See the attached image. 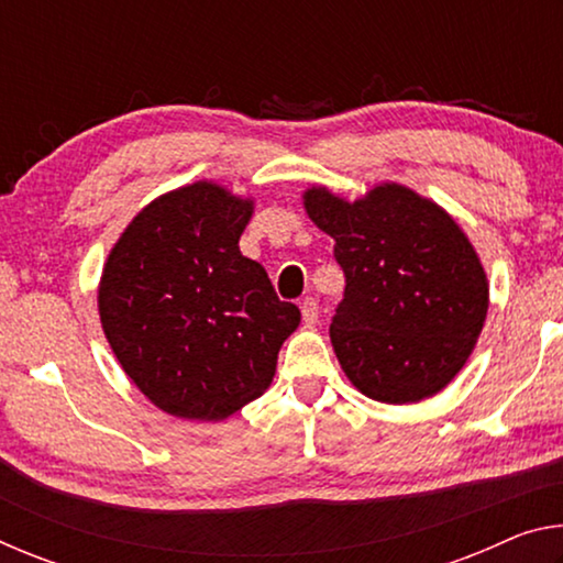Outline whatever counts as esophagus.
Listing matches in <instances>:
<instances>
[{"instance_id": "1", "label": "esophagus", "mask_w": 563, "mask_h": 563, "mask_svg": "<svg viewBox=\"0 0 563 563\" xmlns=\"http://www.w3.org/2000/svg\"><path fill=\"white\" fill-rule=\"evenodd\" d=\"M300 312H302L305 325H316V322H318V300L316 298H305L300 302Z\"/></svg>"}]
</instances>
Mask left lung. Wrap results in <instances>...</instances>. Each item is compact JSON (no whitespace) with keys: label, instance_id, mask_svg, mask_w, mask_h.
<instances>
[{"label":"left lung","instance_id":"obj_1","mask_svg":"<svg viewBox=\"0 0 563 563\" xmlns=\"http://www.w3.org/2000/svg\"><path fill=\"white\" fill-rule=\"evenodd\" d=\"M302 203L345 273L330 340L350 383L387 405L440 393L470 360L489 310L470 238L442 206L399 184L357 201L312 186Z\"/></svg>","mask_w":563,"mask_h":563}]
</instances>
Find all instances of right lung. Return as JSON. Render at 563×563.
<instances>
[{
	"label": "right lung",
	"mask_w": 563,
	"mask_h": 563,
	"mask_svg": "<svg viewBox=\"0 0 563 563\" xmlns=\"http://www.w3.org/2000/svg\"><path fill=\"white\" fill-rule=\"evenodd\" d=\"M251 216V198L196 180L141 208L103 263V335L166 415L221 422L253 402L300 325L298 305L238 247Z\"/></svg>",
	"instance_id": "obj_1"
}]
</instances>
